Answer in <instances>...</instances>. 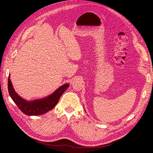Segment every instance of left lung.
Returning a JSON list of instances; mask_svg holds the SVG:
<instances>
[{"label": "left lung", "mask_w": 153, "mask_h": 153, "mask_svg": "<svg viewBox=\"0 0 153 153\" xmlns=\"http://www.w3.org/2000/svg\"><path fill=\"white\" fill-rule=\"evenodd\" d=\"M84 109H85V108H84ZM85 111H86V110H85Z\"/></svg>", "instance_id": "1"}]
</instances>
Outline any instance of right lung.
<instances>
[{"label":"right lung","instance_id":"1","mask_svg":"<svg viewBox=\"0 0 153 153\" xmlns=\"http://www.w3.org/2000/svg\"><path fill=\"white\" fill-rule=\"evenodd\" d=\"M10 75L8 79V90L10 97L20 111L28 116H37L45 114L52 110L56 106L64 91L70 86V83H65L59 87L52 93L41 98L27 100L21 97L14 90Z\"/></svg>","mask_w":153,"mask_h":153}]
</instances>
